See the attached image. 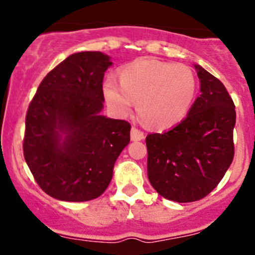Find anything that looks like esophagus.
I'll list each match as a JSON object with an SVG mask.
<instances>
[{"mask_svg":"<svg viewBox=\"0 0 255 255\" xmlns=\"http://www.w3.org/2000/svg\"><path fill=\"white\" fill-rule=\"evenodd\" d=\"M145 137L144 133H142L141 130H139L137 128L133 127L130 130V140L131 141H140V140H142Z\"/></svg>","mask_w":255,"mask_h":255,"instance_id":"obj_1","label":"esophagus"}]
</instances>
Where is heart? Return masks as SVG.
<instances>
[{"mask_svg": "<svg viewBox=\"0 0 255 255\" xmlns=\"http://www.w3.org/2000/svg\"><path fill=\"white\" fill-rule=\"evenodd\" d=\"M197 81L183 64L140 60L120 72V86L111 79L103 85L105 102L114 114L129 115L137 102L142 120L157 129L180 124L191 109Z\"/></svg>", "mask_w": 255, "mask_h": 255, "instance_id": "1", "label": "heart"}]
</instances>
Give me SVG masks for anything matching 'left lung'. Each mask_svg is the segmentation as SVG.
<instances>
[{
	"mask_svg": "<svg viewBox=\"0 0 255 255\" xmlns=\"http://www.w3.org/2000/svg\"><path fill=\"white\" fill-rule=\"evenodd\" d=\"M200 96L186 119L164 133L146 136L147 176L159 195L192 203L217 187L234 158L235 105L224 85L194 64Z\"/></svg>",
	"mask_w": 255,
	"mask_h": 255,
	"instance_id": "1",
	"label": "left lung"
}]
</instances>
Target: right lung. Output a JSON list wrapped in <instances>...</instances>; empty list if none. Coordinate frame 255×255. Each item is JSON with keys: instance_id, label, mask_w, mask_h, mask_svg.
I'll list each match as a JSON object with an SVG mask.
<instances>
[{"instance_id": "add662e5", "label": "right lung", "mask_w": 255, "mask_h": 255, "mask_svg": "<svg viewBox=\"0 0 255 255\" xmlns=\"http://www.w3.org/2000/svg\"><path fill=\"white\" fill-rule=\"evenodd\" d=\"M111 64L101 51L71 55L46 74L28 107L25 160L40 188L57 200L79 203L103 194L129 144L130 125L101 114Z\"/></svg>"}]
</instances>
